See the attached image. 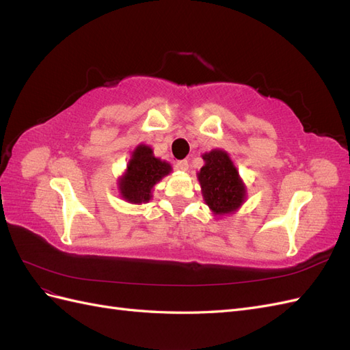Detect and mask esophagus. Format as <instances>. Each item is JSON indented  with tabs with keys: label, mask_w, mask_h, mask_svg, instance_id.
<instances>
[{
	"label": "esophagus",
	"mask_w": 350,
	"mask_h": 350,
	"mask_svg": "<svg viewBox=\"0 0 350 350\" xmlns=\"http://www.w3.org/2000/svg\"><path fill=\"white\" fill-rule=\"evenodd\" d=\"M175 167L178 169V171L187 172V171H188V162H187V161H179V162H176Z\"/></svg>",
	"instance_id": "obj_1"
}]
</instances>
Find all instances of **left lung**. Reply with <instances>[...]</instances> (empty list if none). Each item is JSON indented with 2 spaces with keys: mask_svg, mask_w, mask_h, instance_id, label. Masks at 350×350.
<instances>
[{
  "mask_svg": "<svg viewBox=\"0 0 350 350\" xmlns=\"http://www.w3.org/2000/svg\"><path fill=\"white\" fill-rule=\"evenodd\" d=\"M204 166L197 172L204 203L216 217L234 215L247 198V187L228 152L213 149L201 154Z\"/></svg>",
  "mask_w": 350,
  "mask_h": 350,
  "instance_id": "1",
  "label": "left lung"
}]
</instances>
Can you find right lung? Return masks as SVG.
I'll return each mask as SVG.
<instances>
[{
  "label": "right lung",
  "instance_id": "add662e5",
  "mask_svg": "<svg viewBox=\"0 0 350 350\" xmlns=\"http://www.w3.org/2000/svg\"><path fill=\"white\" fill-rule=\"evenodd\" d=\"M172 166L154 157L150 146L139 144L131 153L125 172L118 178L120 196L131 204L149 203L154 185L171 174Z\"/></svg>",
  "mask_w": 350,
  "mask_h": 350
}]
</instances>
